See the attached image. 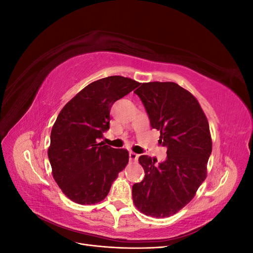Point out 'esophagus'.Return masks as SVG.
I'll use <instances>...</instances> for the list:
<instances>
[{"instance_id": "obj_1", "label": "esophagus", "mask_w": 253, "mask_h": 253, "mask_svg": "<svg viewBox=\"0 0 253 253\" xmlns=\"http://www.w3.org/2000/svg\"><path fill=\"white\" fill-rule=\"evenodd\" d=\"M128 157H129V160H132V162H136V160L138 159L139 155L136 154V153H134V152H129Z\"/></svg>"}]
</instances>
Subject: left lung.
I'll use <instances>...</instances> for the list:
<instances>
[{"label":"left lung","mask_w":253,"mask_h":253,"mask_svg":"<svg viewBox=\"0 0 253 253\" xmlns=\"http://www.w3.org/2000/svg\"><path fill=\"white\" fill-rule=\"evenodd\" d=\"M134 93L147 111L167 159L139 157L144 178L132 188L133 202L140 212L156 218L169 217L195 196L207 177L212 151L208 119L197 99L174 82H148Z\"/></svg>","instance_id":"left-lung-1"}]
</instances>
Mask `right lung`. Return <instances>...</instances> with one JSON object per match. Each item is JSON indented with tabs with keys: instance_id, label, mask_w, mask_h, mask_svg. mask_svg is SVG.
Here are the masks:
<instances>
[{
	"instance_id": "obj_1",
	"label": "right lung",
	"mask_w": 253,
	"mask_h": 253,
	"mask_svg": "<svg viewBox=\"0 0 253 253\" xmlns=\"http://www.w3.org/2000/svg\"><path fill=\"white\" fill-rule=\"evenodd\" d=\"M139 84L122 76L99 79L80 90L58 115L47 154L53 179L71 201L80 205L103 201L127 165L126 150L98 140L110 128L114 102Z\"/></svg>"
}]
</instances>
